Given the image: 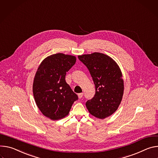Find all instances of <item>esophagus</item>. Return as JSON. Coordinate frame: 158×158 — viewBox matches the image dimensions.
Here are the masks:
<instances>
[{
  "label": "esophagus",
  "instance_id": "1",
  "mask_svg": "<svg viewBox=\"0 0 158 158\" xmlns=\"http://www.w3.org/2000/svg\"><path fill=\"white\" fill-rule=\"evenodd\" d=\"M83 95V93H80V94H78V98L80 99V98H82Z\"/></svg>",
  "mask_w": 158,
  "mask_h": 158
}]
</instances>
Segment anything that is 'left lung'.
<instances>
[{"mask_svg":"<svg viewBox=\"0 0 158 158\" xmlns=\"http://www.w3.org/2000/svg\"><path fill=\"white\" fill-rule=\"evenodd\" d=\"M78 57L89 69L95 86L94 97L86 102L87 109L98 118L109 117L118 109L124 94V80L118 65L100 52Z\"/></svg>","mask_w":158,"mask_h":158,"instance_id":"obj_1","label":"left lung"}]
</instances>
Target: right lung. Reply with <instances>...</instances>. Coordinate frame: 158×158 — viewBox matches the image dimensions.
Instances as JSON below:
<instances>
[{"instance_id": "obj_1", "label": "right lung", "mask_w": 158, "mask_h": 158, "mask_svg": "<svg viewBox=\"0 0 158 158\" xmlns=\"http://www.w3.org/2000/svg\"><path fill=\"white\" fill-rule=\"evenodd\" d=\"M75 56L56 53L44 58L34 76L32 92L38 107L52 120L61 119L69 114L78 99L65 81L66 72L76 62Z\"/></svg>"}]
</instances>
